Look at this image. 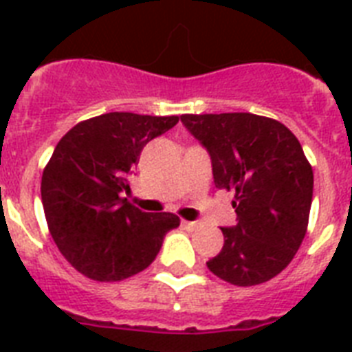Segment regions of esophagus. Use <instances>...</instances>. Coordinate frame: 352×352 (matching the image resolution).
<instances>
[{"instance_id": "34e87169", "label": "esophagus", "mask_w": 352, "mask_h": 352, "mask_svg": "<svg viewBox=\"0 0 352 352\" xmlns=\"http://www.w3.org/2000/svg\"><path fill=\"white\" fill-rule=\"evenodd\" d=\"M182 226L186 230H195V228H199V223L197 221H182Z\"/></svg>"}]
</instances>
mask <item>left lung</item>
<instances>
[{"label": "left lung", "mask_w": 352, "mask_h": 352, "mask_svg": "<svg viewBox=\"0 0 352 352\" xmlns=\"http://www.w3.org/2000/svg\"><path fill=\"white\" fill-rule=\"evenodd\" d=\"M212 159L217 188L235 190L237 225L210 272L237 287L265 283L283 270L309 225L314 175L300 140L274 118L252 113L182 115Z\"/></svg>", "instance_id": "obj_1"}]
</instances>
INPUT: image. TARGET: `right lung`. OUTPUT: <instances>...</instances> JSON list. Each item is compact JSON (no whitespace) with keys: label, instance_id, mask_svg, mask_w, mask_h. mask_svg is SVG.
<instances>
[{"label":"right lung","instance_id":"add662e5","mask_svg":"<svg viewBox=\"0 0 352 352\" xmlns=\"http://www.w3.org/2000/svg\"><path fill=\"white\" fill-rule=\"evenodd\" d=\"M177 122L106 113L76 124L58 142L41 175V203L52 239L80 274L95 281L131 278L181 225L177 215L148 214L124 197L144 146Z\"/></svg>","mask_w":352,"mask_h":352}]
</instances>
